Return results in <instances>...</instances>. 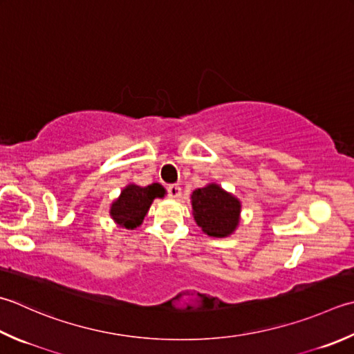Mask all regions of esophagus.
<instances>
[{
    "label": "esophagus",
    "instance_id": "34e87169",
    "mask_svg": "<svg viewBox=\"0 0 354 354\" xmlns=\"http://www.w3.org/2000/svg\"><path fill=\"white\" fill-rule=\"evenodd\" d=\"M167 193H169L170 198L176 199V198L181 196V187H179L178 184H171V185L167 187Z\"/></svg>",
    "mask_w": 354,
    "mask_h": 354
}]
</instances>
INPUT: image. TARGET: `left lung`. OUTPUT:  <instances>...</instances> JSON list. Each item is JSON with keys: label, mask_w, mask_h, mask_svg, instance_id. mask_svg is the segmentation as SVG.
<instances>
[{"label": "left lung", "mask_w": 354, "mask_h": 354, "mask_svg": "<svg viewBox=\"0 0 354 354\" xmlns=\"http://www.w3.org/2000/svg\"><path fill=\"white\" fill-rule=\"evenodd\" d=\"M193 218L213 238H227L239 225L241 203L218 184H207L192 193Z\"/></svg>", "instance_id": "left-lung-1"}]
</instances>
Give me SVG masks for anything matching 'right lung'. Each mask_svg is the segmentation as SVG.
Instances as JSON below:
<instances>
[{"label":"right lung","mask_w":354,"mask_h":354,"mask_svg":"<svg viewBox=\"0 0 354 354\" xmlns=\"http://www.w3.org/2000/svg\"><path fill=\"white\" fill-rule=\"evenodd\" d=\"M164 193V187L158 183L147 187L129 184L110 205V216L120 227L133 230L142 224L153 199L162 198Z\"/></svg>","instance_id":"right-lung-1"}]
</instances>
